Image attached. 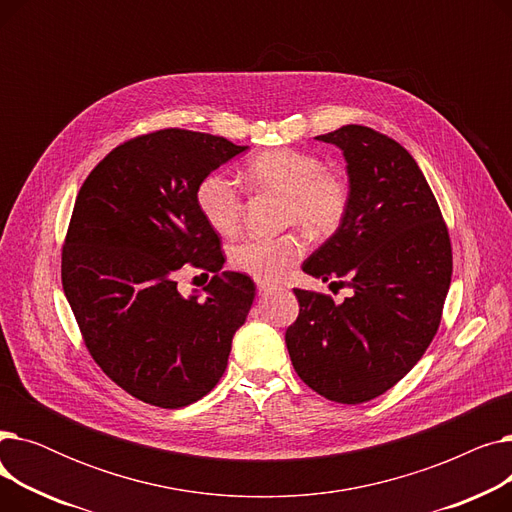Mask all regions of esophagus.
I'll list each match as a JSON object with an SVG mask.
<instances>
[{
	"label": "esophagus",
	"mask_w": 512,
	"mask_h": 512,
	"mask_svg": "<svg viewBox=\"0 0 512 512\" xmlns=\"http://www.w3.org/2000/svg\"><path fill=\"white\" fill-rule=\"evenodd\" d=\"M257 290H259L261 294H265V292H272L274 286H272V284H265V282H257Z\"/></svg>",
	"instance_id": "1"
}]
</instances>
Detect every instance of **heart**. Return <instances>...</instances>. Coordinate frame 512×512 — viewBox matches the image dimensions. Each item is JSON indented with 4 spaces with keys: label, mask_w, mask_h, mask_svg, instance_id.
<instances>
[{
    "label": "heart",
    "mask_w": 512,
    "mask_h": 512,
    "mask_svg": "<svg viewBox=\"0 0 512 512\" xmlns=\"http://www.w3.org/2000/svg\"><path fill=\"white\" fill-rule=\"evenodd\" d=\"M245 178L257 193L284 197L282 222L301 224L315 236L334 234L351 207L346 178L326 168V161L301 149H270L247 161ZM197 207L207 226L222 236L238 232L245 211L242 188L224 172L207 174L197 186ZM307 251V236L290 230L274 238H247L230 247L228 261L236 272L257 282H276Z\"/></svg>",
    "instance_id": "heart-1"
}]
</instances>
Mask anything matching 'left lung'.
Masks as SVG:
<instances>
[{
    "instance_id": "8db88e82",
    "label": "left lung",
    "mask_w": 512,
    "mask_h": 512,
    "mask_svg": "<svg viewBox=\"0 0 512 512\" xmlns=\"http://www.w3.org/2000/svg\"><path fill=\"white\" fill-rule=\"evenodd\" d=\"M315 139L342 151L351 207L303 272L353 294L336 305L328 294L294 288L301 309L286 346L311 390L361 405L405 378L434 340L452 247L432 188L400 143L359 124Z\"/></svg>"
}]
</instances>
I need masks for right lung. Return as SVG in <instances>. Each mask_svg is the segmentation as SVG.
I'll use <instances>...</instances> for the list:
<instances>
[{
  "mask_svg": "<svg viewBox=\"0 0 512 512\" xmlns=\"http://www.w3.org/2000/svg\"><path fill=\"white\" fill-rule=\"evenodd\" d=\"M182 128L141 134L83 182L62 249V286L95 363L147 405L180 409L226 371L255 284L220 272L224 253L197 207L199 182L247 151ZM182 264L211 271L208 297L186 300Z\"/></svg>",
  "mask_w": 512,
  "mask_h": 512,
  "instance_id": "obj_1",
  "label": "right lung"
}]
</instances>
